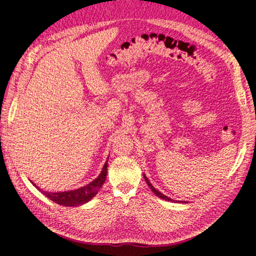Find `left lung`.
<instances>
[{
  "instance_id": "left-lung-1",
  "label": "left lung",
  "mask_w": 256,
  "mask_h": 256,
  "mask_svg": "<svg viewBox=\"0 0 256 256\" xmlns=\"http://www.w3.org/2000/svg\"><path fill=\"white\" fill-rule=\"evenodd\" d=\"M144 178H145V182H146V184H148V187L152 189V191L154 193V194H156L157 196H159L160 198H162V200H172V202H174V200H172V198H168L166 196H164V194H162V193L161 192H159L158 190H156V189H154V187H152V184L150 182V180H147V177L144 175ZM180 202H182V200H180Z\"/></svg>"
}]
</instances>
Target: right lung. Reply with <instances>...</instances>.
I'll list each match as a JSON object with an SVG mask.
<instances>
[{"label":"right lung","mask_w":256,"mask_h":256,"mask_svg":"<svg viewBox=\"0 0 256 256\" xmlns=\"http://www.w3.org/2000/svg\"><path fill=\"white\" fill-rule=\"evenodd\" d=\"M106 172H108V160L102 168V173H100V175L96 178V180L94 182H90L88 184L84 186L82 188L72 190V191H64V192H46L38 188L37 186L36 188L38 190H40L46 196L49 198L51 200L56 202V204L63 205V206H78L88 202L90 200H92L97 194L100 188L102 187L104 182H106Z\"/></svg>","instance_id":"right-lung-1"}]
</instances>
